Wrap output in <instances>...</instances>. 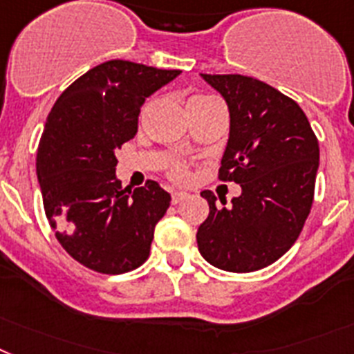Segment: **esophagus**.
<instances>
[{
  "label": "esophagus",
  "mask_w": 354,
  "mask_h": 354,
  "mask_svg": "<svg viewBox=\"0 0 354 354\" xmlns=\"http://www.w3.org/2000/svg\"><path fill=\"white\" fill-rule=\"evenodd\" d=\"M187 196H189L187 192H172V196H171L172 205H176V203H180V201H183Z\"/></svg>",
  "instance_id": "34e87169"
}]
</instances>
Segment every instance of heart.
<instances>
[{
	"mask_svg": "<svg viewBox=\"0 0 354 354\" xmlns=\"http://www.w3.org/2000/svg\"><path fill=\"white\" fill-rule=\"evenodd\" d=\"M212 99V97H205V95H198V97H192L189 102H201V100ZM167 174L174 180V182H187L191 178V171H189V165L187 162L180 158H172L167 163Z\"/></svg>",
	"mask_w": 354,
	"mask_h": 354,
	"instance_id": "obj_1",
	"label": "heart"
}]
</instances>
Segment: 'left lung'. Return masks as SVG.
I'll list each match as a JSON object with an SVG mask.
<instances>
[{
	"mask_svg": "<svg viewBox=\"0 0 354 354\" xmlns=\"http://www.w3.org/2000/svg\"><path fill=\"white\" fill-rule=\"evenodd\" d=\"M203 79L230 111L218 178L239 183L241 196L219 209L212 192H201L210 210L196 234L198 248L216 268L255 272L301 236L313 205L319 140L301 106L266 82L237 73Z\"/></svg>",
	"mask_w": 354,
	"mask_h": 354,
	"instance_id": "obj_1",
	"label": "left lung"
}]
</instances>
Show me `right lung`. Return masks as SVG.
<instances>
[{"label":"right lung","instance_id":"add662e5","mask_svg":"<svg viewBox=\"0 0 354 354\" xmlns=\"http://www.w3.org/2000/svg\"><path fill=\"white\" fill-rule=\"evenodd\" d=\"M182 73L138 62H102L55 100L37 147L44 214L57 241L86 268L131 272L149 257L171 194L153 180L135 191L115 176L117 156L138 131L145 99Z\"/></svg>","mask_w":354,"mask_h":354}]
</instances>
